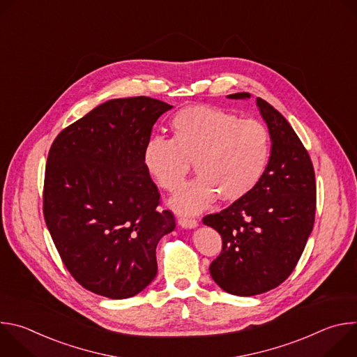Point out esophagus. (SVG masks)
Segmentation results:
<instances>
[{
    "mask_svg": "<svg viewBox=\"0 0 357 357\" xmlns=\"http://www.w3.org/2000/svg\"><path fill=\"white\" fill-rule=\"evenodd\" d=\"M178 223L185 227V229H195L197 226V220L196 219H192V218H181L178 220Z\"/></svg>",
    "mask_w": 357,
    "mask_h": 357,
    "instance_id": "1",
    "label": "esophagus"
}]
</instances>
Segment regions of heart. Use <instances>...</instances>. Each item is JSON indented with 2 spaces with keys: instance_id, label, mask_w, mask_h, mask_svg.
Masks as SVG:
<instances>
[{
  "instance_id": "1",
  "label": "heart",
  "mask_w": 357,
  "mask_h": 357,
  "mask_svg": "<svg viewBox=\"0 0 357 357\" xmlns=\"http://www.w3.org/2000/svg\"><path fill=\"white\" fill-rule=\"evenodd\" d=\"M172 139L152 137L142 151V164L167 192L183 182L190 162L197 176L172 197L179 213H197L220 196L237 202L257 188L268 167L271 137L259 120L208 106L178 112L171 123Z\"/></svg>"
}]
</instances>
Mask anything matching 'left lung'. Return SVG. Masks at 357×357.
Masks as SVG:
<instances>
[{
  "label": "left lung",
  "mask_w": 357,
  "mask_h": 357,
  "mask_svg": "<svg viewBox=\"0 0 357 357\" xmlns=\"http://www.w3.org/2000/svg\"><path fill=\"white\" fill-rule=\"evenodd\" d=\"M250 98V93L229 94ZM257 106L271 137V155L257 188L227 209L203 218L222 236V252L209 271L229 294L251 296L282 284L312 231L317 183L308 151L266 100Z\"/></svg>",
  "instance_id": "obj_1"
}]
</instances>
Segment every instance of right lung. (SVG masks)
Listing matches in <instances>:
<instances>
[{"instance_id":"obj_1","label":"right lung","mask_w":357,"mask_h":357,"mask_svg":"<svg viewBox=\"0 0 357 357\" xmlns=\"http://www.w3.org/2000/svg\"><path fill=\"white\" fill-rule=\"evenodd\" d=\"M172 106L145 96L113 98L59 132L49 149L43 218L59 256L86 289L112 299L155 278L171 211L142 164L152 126Z\"/></svg>"}]
</instances>
